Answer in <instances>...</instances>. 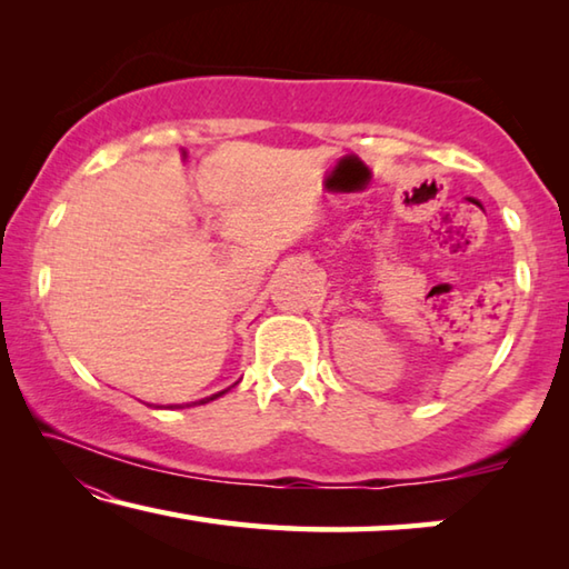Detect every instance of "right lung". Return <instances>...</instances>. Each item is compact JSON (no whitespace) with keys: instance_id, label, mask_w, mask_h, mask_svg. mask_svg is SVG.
I'll list each match as a JSON object with an SVG mask.
<instances>
[{"instance_id":"1","label":"right lung","mask_w":569,"mask_h":569,"mask_svg":"<svg viewBox=\"0 0 569 569\" xmlns=\"http://www.w3.org/2000/svg\"><path fill=\"white\" fill-rule=\"evenodd\" d=\"M238 383V381H236ZM233 383V387H236ZM228 389H223V391H218V393H213V397H206V399H200V401H192V407H196V403H208V401H213V399H218V397H223ZM182 407H190V403H168L166 409H182ZM160 409V407H158Z\"/></svg>"}]
</instances>
